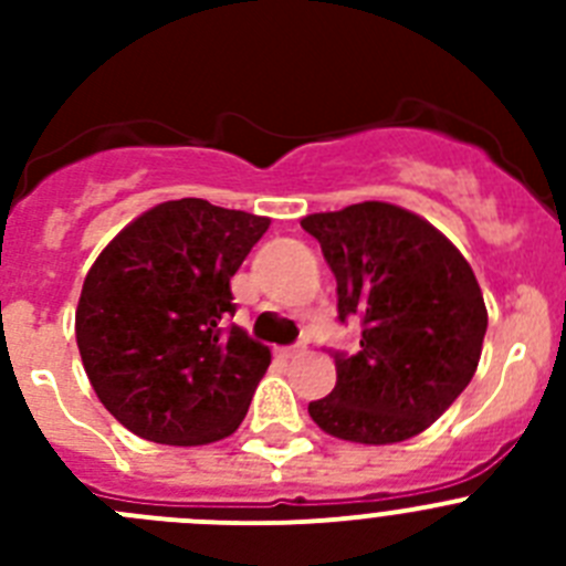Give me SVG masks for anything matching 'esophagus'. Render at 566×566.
Here are the masks:
<instances>
[{
	"label": "esophagus",
	"mask_w": 566,
	"mask_h": 566,
	"mask_svg": "<svg viewBox=\"0 0 566 566\" xmlns=\"http://www.w3.org/2000/svg\"><path fill=\"white\" fill-rule=\"evenodd\" d=\"M306 352V345L303 343H297V345H286V348H280V357L283 359H294V357H300V354Z\"/></svg>",
	"instance_id": "34e87169"
}]
</instances>
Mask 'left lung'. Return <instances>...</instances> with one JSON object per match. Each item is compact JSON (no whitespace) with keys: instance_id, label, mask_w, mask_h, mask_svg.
<instances>
[{"instance_id":"left-lung-1","label":"left lung","mask_w":566,"mask_h":566,"mask_svg":"<svg viewBox=\"0 0 566 566\" xmlns=\"http://www.w3.org/2000/svg\"><path fill=\"white\" fill-rule=\"evenodd\" d=\"M337 277V319H359L357 354L332 352L337 385L308 402L326 433L391 444L422 433L468 388L488 308L468 260L439 229L365 201L300 221Z\"/></svg>"}]
</instances>
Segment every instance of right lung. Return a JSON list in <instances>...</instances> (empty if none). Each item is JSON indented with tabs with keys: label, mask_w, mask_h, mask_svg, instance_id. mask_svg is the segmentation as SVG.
I'll return each mask as SVG.
<instances>
[{
	"label": "right lung",
	"mask_w": 566,
	"mask_h": 566,
	"mask_svg": "<svg viewBox=\"0 0 566 566\" xmlns=\"http://www.w3.org/2000/svg\"><path fill=\"white\" fill-rule=\"evenodd\" d=\"M269 218L167 201L109 240L84 277L76 343L93 391L135 437L209 444L238 431L272 352L234 317L229 280Z\"/></svg>",
	"instance_id": "right-lung-1"
}]
</instances>
